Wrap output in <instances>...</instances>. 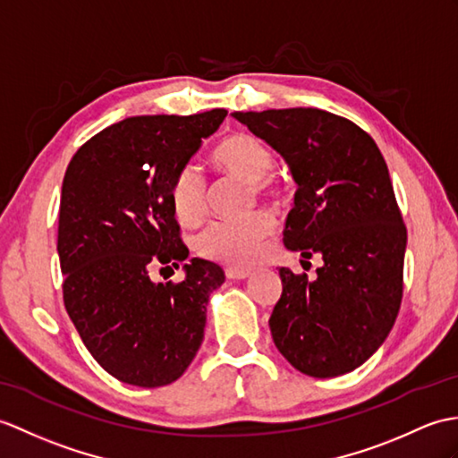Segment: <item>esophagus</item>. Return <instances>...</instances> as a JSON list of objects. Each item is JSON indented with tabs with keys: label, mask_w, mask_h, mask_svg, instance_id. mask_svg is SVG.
<instances>
[{
	"label": "esophagus",
	"mask_w": 458,
	"mask_h": 458,
	"mask_svg": "<svg viewBox=\"0 0 458 458\" xmlns=\"http://www.w3.org/2000/svg\"><path fill=\"white\" fill-rule=\"evenodd\" d=\"M226 277H228V279H233V281L246 279V277H250V269H242V267H226Z\"/></svg>",
	"instance_id": "1"
}]
</instances>
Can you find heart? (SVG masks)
Listing matches in <instances>:
<instances>
[{
    "instance_id": "1",
    "label": "heart",
    "mask_w": 458,
    "mask_h": 458,
    "mask_svg": "<svg viewBox=\"0 0 458 458\" xmlns=\"http://www.w3.org/2000/svg\"><path fill=\"white\" fill-rule=\"evenodd\" d=\"M273 152L251 134H230L222 140L212 156V164L225 175L246 181L258 197L277 199L279 185L269 177L273 169ZM172 208L183 225H199L207 216L208 191L203 175L195 167H183L172 181L169 189ZM275 216L269 210H255L251 215L236 220H216L208 225L197 238V251L203 258L248 265L273 236Z\"/></svg>"
}]
</instances>
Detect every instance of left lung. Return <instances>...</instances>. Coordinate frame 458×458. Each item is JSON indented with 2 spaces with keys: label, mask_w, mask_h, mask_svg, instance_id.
I'll list each match as a JSON object with an SVG mask.
<instances>
[{
  "label": "left lung",
  "mask_w": 458,
  "mask_h": 458,
  "mask_svg": "<svg viewBox=\"0 0 458 458\" xmlns=\"http://www.w3.org/2000/svg\"><path fill=\"white\" fill-rule=\"evenodd\" d=\"M277 150L296 183L284 246L322 255L316 279L281 267L269 327L301 373H351L385 344L402 302L408 232L378 146L344 116L312 107L232 113Z\"/></svg>",
  "instance_id": "8db88e82"
}]
</instances>
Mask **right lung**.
Wrapping results in <instances>:
<instances>
[{
	"label": "right lung",
	"instance_id": "add662e5",
	"mask_svg": "<svg viewBox=\"0 0 458 458\" xmlns=\"http://www.w3.org/2000/svg\"><path fill=\"white\" fill-rule=\"evenodd\" d=\"M226 114L131 116L89 138L64 175V306L93 359L126 385H172L203 344L220 265L193 258L181 283H154L150 271L187 259L169 189Z\"/></svg>",
	"mask_w": 458,
	"mask_h": 458
}]
</instances>
